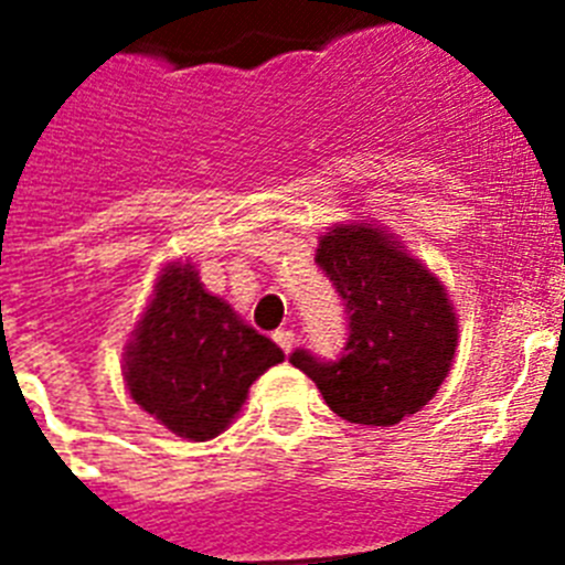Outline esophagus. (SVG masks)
I'll return each instance as SVG.
<instances>
[{"label": "esophagus", "mask_w": 565, "mask_h": 565, "mask_svg": "<svg viewBox=\"0 0 565 565\" xmlns=\"http://www.w3.org/2000/svg\"><path fill=\"white\" fill-rule=\"evenodd\" d=\"M273 340L281 345L284 352H292V345H296V334H292V328H278L273 334Z\"/></svg>", "instance_id": "obj_1"}]
</instances>
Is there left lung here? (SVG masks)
<instances>
[{"instance_id": "obj_1", "label": "left lung", "mask_w": 565, "mask_h": 565, "mask_svg": "<svg viewBox=\"0 0 565 565\" xmlns=\"http://www.w3.org/2000/svg\"><path fill=\"white\" fill-rule=\"evenodd\" d=\"M317 264L343 299L349 340L337 361L296 349L290 363L319 386L337 416L354 425H398L437 395L451 370L457 317L446 287L370 222L322 234Z\"/></svg>"}]
</instances>
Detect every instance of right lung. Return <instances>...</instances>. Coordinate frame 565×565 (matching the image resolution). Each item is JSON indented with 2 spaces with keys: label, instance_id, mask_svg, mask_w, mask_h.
Returning a JSON list of instances; mask_svg holds the SVG:
<instances>
[{
  "label": "right lung",
  "instance_id": "right-lung-1",
  "mask_svg": "<svg viewBox=\"0 0 565 565\" xmlns=\"http://www.w3.org/2000/svg\"><path fill=\"white\" fill-rule=\"evenodd\" d=\"M126 352V386L146 413L184 439H213L246 402L248 386L284 352L211 296L190 264L158 275L154 299Z\"/></svg>",
  "mask_w": 565,
  "mask_h": 565
}]
</instances>
